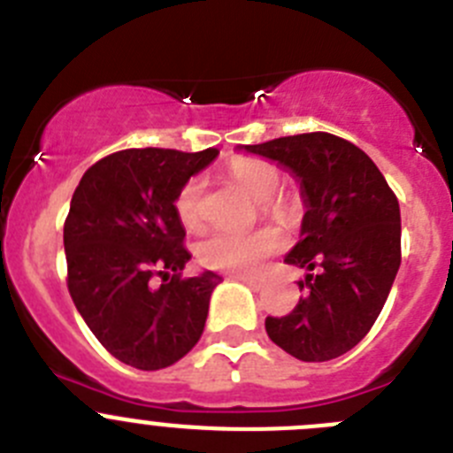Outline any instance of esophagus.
<instances>
[{
  "instance_id": "esophagus-1",
  "label": "esophagus",
  "mask_w": 453,
  "mask_h": 453,
  "mask_svg": "<svg viewBox=\"0 0 453 453\" xmlns=\"http://www.w3.org/2000/svg\"><path fill=\"white\" fill-rule=\"evenodd\" d=\"M231 278H235V280H240V283L249 285V288L254 289V292H260V289H263V283H260V280H256V278L242 276V273H234V276H231Z\"/></svg>"
}]
</instances>
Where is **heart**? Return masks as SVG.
<instances>
[{
    "mask_svg": "<svg viewBox=\"0 0 453 453\" xmlns=\"http://www.w3.org/2000/svg\"><path fill=\"white\" fill-rule=\"evenodd\" d=\"M229 175L247 190L254 199H260V211L269 218H285L288 202L273 195L280 186V170L276 164L258 157H238L231 159ZM175 209L181 224L188 229H197L204 219V181L190 177L175 197ZM283 247V238L273 229L256 231V234H231V231H213L197 247L202 265L229 273H258L265 260Z\"/></svg>",
    "mask_w": 453,
    "mask_h": 453,
    "instance_id": "1",
    "label": "heart"
}]
</instances>
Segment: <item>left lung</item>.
I'll use <instances>...</instances> for the list:
<instances>
[{
	"mask_svg": "<svg viewBox=\"0 0 453 453\" xmlns=\"http://www.w3.org/2000/svg\"><path fill=\"white\" fill-rule=\"evenodd\" d=\"M244 150L285 165L301 181L308 206L301 240L285 263L310 273L298 283L296 308L265 319L269 339L301 362L342 357L366 337L400 269L395 193L366 152L327 132L280 136Z\"/></svg>",
	"mask_w": 453,
	"mask_h": 453,
	"instance_id": "8db88e82",
	"label": "left lung"
}]
</instances>
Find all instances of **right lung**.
<instances>
[{"instance_id": "add662e5", "label": "right lung", "mask_w": 453, "mask_h": 453, "mask_svg": "<svg viewBox=\"0 0 453 453\" xmlns=\"http://www.w3.org/2000/svg\"><path fill=\"white\" fill-rule=\"evenodd\" d=\"M215 157V148L119 150L91 165L73 190L65 219L66 288L94 337L127 366H170L204 332L222 278H181L190 254L175 197Z\"/></svg>"}]
</instances>
